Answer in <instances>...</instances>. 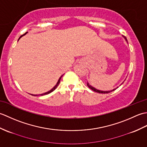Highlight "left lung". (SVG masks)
<instances>
[{"mask_svg":"<svg viewBox=\"0 0 147 147\" xmlns=\"http://www.w3.org/2000/svg\"><path fill=\"white\" fill-rule=\"evenodd\" d=\"M124 38V39H125V40L127 42V39H126V38L124 36H123ZM123 83H124V82H123ZM123 84V83H122ZM121 84V85H122ZM87 86H88L89 88H90V89H92L93 91H94V92H97V93H110V92H112V91H114V90H115V89H117L118 87H117L116 88H114V89H113V90H109V91H102V90H97L96 88H94V87L93 86H92L91 85H90L89 84V83L88 82L87 83Z\"/></svg>","mask_w":147,"mask_h":147,"instance_id":"left-lung-1","label":"left lung"}]
</instances>
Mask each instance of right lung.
I'll return each mask as SVG.
<instances>
[{"label":"right lung","instance_id":"1","mask_svg":"<svg viewBox=\"0 0 147 147\" xmlns=\"http://www.w3.org/2000/svg\"><path fill=\"white\" fill-rule=\"evenodd\" d=\"M28 32H26V33H24V35H21L20 37V38H19V39H18V40H20L21 38V37L22 36H24V35H26V34ZM62 76H63V75H62L60 78H59V80H58V82H57V84H56V85L54 86V87H53V88L51 90H49V92H45V93H42V94H40V95H47V94H49V93H51V92H52L53 91H54V90H55V89H56V88H57V86L59 85V83H60V81H61V78H62ZM30 95H33V96H37V95H33V94H30Z\"/></svg>","mask_w":147,"mask_h":147}]
</instances>
